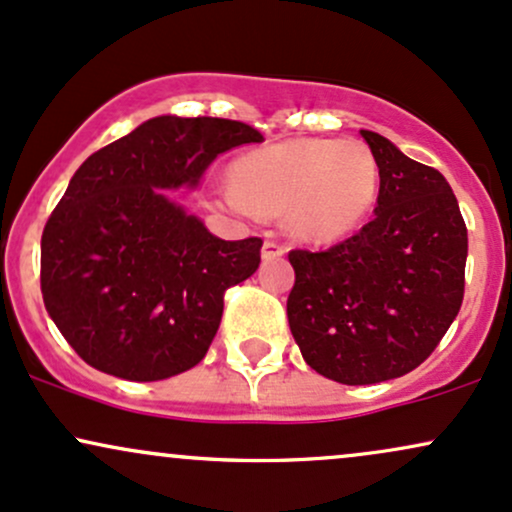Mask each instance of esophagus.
<instances>
[{
  "label": "esophagus",
  "instance_id": "34e87169",
  "mask_svg": "<svg viewBox=\"0 0 512 512\" xmlns=\"http://www.w3.org/2000/svg\"><path fill=\"white\" fill-rule=\"evenodd\" d=\"M286 252V245H281L279 240H264L262 245V260H276Z\"/></svg>",
  "mask_w": 512,
  "mask_h": 512
}]
</instances>
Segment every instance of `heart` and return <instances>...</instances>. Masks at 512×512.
Wrapping results in <instances>:
<instances>
[{"mask_svg":"<svg viewBox=\"0 0 512 512\" xmlns=\"http://www.w3.org/2000/svg\"><path fill=\"white\" fill-rule=\"evenodd\" d=\"M221 204L238 214L279 216L291 236L334 243L356 231L378 202L380 168L361 139H289L248 151L231 166Z\"/></svg>","mask_w":512,"mask_h":512,"instance_id":"b5f03b06","label":"heart"}]
</instances>
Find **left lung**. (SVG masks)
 Masks as SVG:
<instances>
[{
	"mask_svg": "<svg viewBox=\"0 0 512 512\" xmlns=\"http://www.w3.org/2000/svg\"><path fill=\"white\" fill-rule=\"evenodd\" d=\"M380 168L373 221L330 250H291L289 327L310 368L344 385L407 375L464 296L467 226L448 180L361 129Z\"/></svg>",
	"mask_w": 512,
	"mask_h": 512,
	"instance_id": "8db88e82",
	"label": "left lung"
}]
</instances>
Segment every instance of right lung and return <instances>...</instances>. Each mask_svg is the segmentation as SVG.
Returning a JSON list of instances; mask_svg holds the SVG:
<instances>
[{
  "label": "right lung",
  "instance_id": "right-lung-1",
  "mask_svg": "<svg viewBox=\"0 0 512 512\" xmlns=\"http://www.w3.org/2000/svg\"><path fill=\"white\" fill-rule=\"evenodd\" d=\"M255 127L161 115L81 163L45 223L40 291L88 366L151 383L197 366L221 325L223 293L260 267V238L221 240L166 190L197 187Z\"/></svg>",
  "mask_w": 512,
  "mask_h": 512
}]
</instances>
